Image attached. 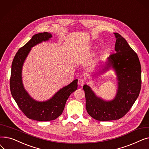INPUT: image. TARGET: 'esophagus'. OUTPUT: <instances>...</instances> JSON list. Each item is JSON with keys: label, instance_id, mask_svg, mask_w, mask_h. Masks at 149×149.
Masks as SVG:
<instances>
[{"label": "esophagus", "instance_id": "obj_1", "mask_svg": "<svg viewBox=\"0 0 149 149\" xmlns=\"http://www.w3.org/2000/svg\"><path fill=\"white\" fill-rule=\"evenodd\" d=\"M84 83L85 81L83 79H79V81H78V84H79V86H83Z\"/></svg>", "mask_w": 149, "mask_h": 149}]
</instances>
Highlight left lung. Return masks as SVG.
<instances>
[{
  "label": "left lung",
  "mask_w": 149,
  "mask_h": 149,
  "mask_svg": "<svg viewBox=\"0 0 149 149\" xmlns=\"http://www.w3.org/2000/svg\"><path fill=\"white\" fill-rule=\"evenodd\" d=\"M116 38L115 53L105 63L103 72L113 68L118 80L115 98L106 101L97 97L87 84L83 86L86 109L89 115L98 121L119 120L126 115L139 96L141 87V68L136 53L120 34L113 33Z\"/></svg>",
  "instance_id": "1"
}]
</instances>
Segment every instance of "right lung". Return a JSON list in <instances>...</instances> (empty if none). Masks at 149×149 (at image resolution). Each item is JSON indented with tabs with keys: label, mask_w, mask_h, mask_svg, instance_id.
Instances as JSON below:
<instances>
[{
	"label": "right lung",
	"mask_w": 149,
	"mask_h": 149,
	"mask_svg": "<svg viewBox=\"0 0 149 149\" xmlns=\"http://www.w3.org/2000/svg\"><path fill=\"white\" fill-rule=\"evenodd\" d=\"M52 37L49 33L35 34L20 48L15 54L11 66L10 90L11 95L22 112L28 118L39 121L56 120L61 115L69 95L77 89L78 80L60 89L49 100L38 101L31 97L23 86L22 78V67L31 48Z\"/></svg>",
	"instance_id": "obj_1"
}]
</instances>
